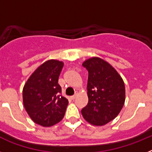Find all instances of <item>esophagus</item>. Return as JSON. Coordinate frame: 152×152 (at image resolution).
<instances>
[{
  "instance_id": "obj_1",
  "label": "esophagus",
  "mask_w": 152,
  "mask_h": 152,
  "mask_svg": "<svg viewBox=\"0 0 152 152\" xmlns=\"http://www.w3.org/2000/svg\"><path fill=\"white\" fill-rule=\"evenodd\" d=\"M77 94H78V92H77V91H76V92H75V94H74L73 96H71V99H72V100H75V98L77 97Z\"/></svg>"
}]
</instances>
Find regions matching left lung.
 Returning <instances> with one entry per match:
<instances>
[{
	"label": "left lung",
	"instance_id": "left-lung-1",
	"mask_svg": "<svg viewBox=\"0 0 152 152\" xmlns=\"http://www.w3.org/2000/svg\"><path fill=\"white\" fill-rule=\"evenodd\" d=\"M82 64L88 71V103L81 113L90 124L104 126L115 119L123 107L124 81L117 71L100 58H90Z\"/></svg>",
	"mask_w": 152,
	"mask_h": 152
}]
</instances>
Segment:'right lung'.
Returning <instances> with one entry per match:
<instances>
[{
  "label": "right lung",
  "mask_w": 152,
  "mask_h": 152,
  "mask_svg": "<svg viewBox=\"0 0 152 152\" xmlns=\"http://www.w3.org/2000/svg\"><path fill=\"white\" fill-rule=\"evenodd\" d=\"M63 66V61L48 60L35 70L24 84V107L31 119L43 127L59 123L68 104L58 83Z\"/></svg>",
  "instance_id": "right-lung-1"
}]
</instances>
